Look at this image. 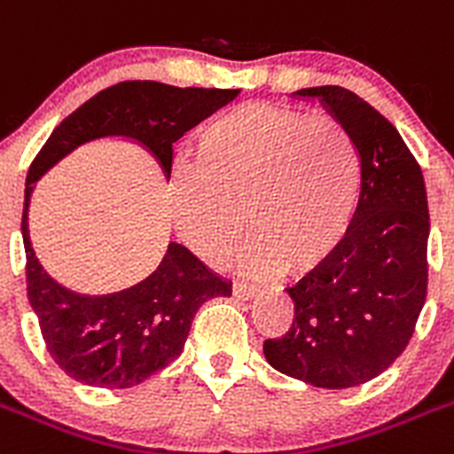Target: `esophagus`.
<instances>
[{
    "mask_svg": "<svg viewBox=\"0 0 454 454\" xmlns=\"http://www.w3.org/2000/svg\"><path fill=\"white\" fill-rule=\"evenodd\" d=\"M232 294H235L237 300H251L260 294V286L247 285V282H235V285H232Z\"/></svg>",
    "mask_w": 454,
    "mask_h": 454,
    "instance_id": "obj_1",
    "label": "esophagus"
}]
</instances>
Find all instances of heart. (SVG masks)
Returning <instances> with one entry per match:
<instances>
[{"mask_svg": "<svg viewBox=\"0 0 454 454\" xmlns=\"http://www.w3.org/2000/svg\"><path fill=\"white\" fill-rule=\"evenodd\" d=\"M361 184L358 145L338 118L247 103L199 131L190 165L169 176V201L181 237L203 260H226L247 219L253 237L241 266L304 270L340 247Z\"/></svg>", "mask_w": 454, "mask_h": 454, "instance_id": "obj_1", "label": "heart"}]
</instances>
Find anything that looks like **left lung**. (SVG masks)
Segmentation results:
<instances>
[{
	"label": "left lung",
	"instance_id": "left-lung-1",
	"mask_svg": "<svg viewBox=\"0 0 454 454\" xmlns=\"http://www.w3.org/2000/svg\"><path fill=\"white\" fill-rule=\"evenodd\" d=\"M294 96L317 98L349 129L363 184L340 247L286 289L294 323L264 342V356L270 367L313 387H354L403 354L426 302V184L396 127L361 96L336 84Z\"/></svg>",
	"mask_w": 454,
	"mask_h": 454
}]
</instances>
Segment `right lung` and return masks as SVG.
I'll return each mask as SVG.
<instances>
[{"label": "right lung", "mask_w": 454, "mask_h": 454, "mask_svg": "<svg viewBox=\"0 0 454 454\" xmlns=\"http://www.w3.org/2000/svg\"><path fill=\"white\" fill-rule=\"evenodd\" d=\"M237 96L239 89H184L154 80L118 82L55 127L28 168L22 215L28 302L51 358L78 383L109 389L143 383L181 354L199 307L210 298H228L232 285L184 244L169 241L160 264L129 289L107 295L67 289L46 273L33 251L28 235L33 184L80 145L109 137L145 147L169 179L172 145Z\"/></svg>", "instance_id": "obj_1"}]
</instances>
